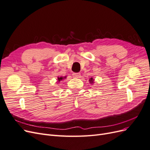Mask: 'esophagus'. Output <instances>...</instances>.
Masks as SVG:
<instances>
[{
	"mask_svg": "<svg viewBox=\"0 0 150 150\" xmlns=\"http://www.w3.org/2000/svg\"><path fill=\"white\" fill-rule=\"evenodd\" d=\"M72 76L74 77V78H79L81 76V74L80 73H73L72 74Z\"/></svg>",
	"mask_w": 150,
	"mask_h": 150,
	"instance_id": "1",
	"label": "esophagus"
}]
</instances>
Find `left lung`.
Wrapping results in <instances>:
<instances>
[{
    "label": "left lung",
    "instance_id": "left-lung-1",
    "mask_svg": "<svg viewBox=\"0 0 150 150\" xmlns=\"http://www.w3.org/2000/svg\"><path fill=\"white\" fill-rule=\"evenodd\" d=\"M89 82L91 84H93L94 83V79L93 78H91L90 79H89Z\"/></svg>",
    "mask_w": 150,
    "mask_h": 150
}]
</instances>
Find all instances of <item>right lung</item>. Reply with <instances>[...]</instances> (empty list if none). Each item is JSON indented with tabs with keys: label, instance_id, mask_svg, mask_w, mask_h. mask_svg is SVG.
Returning a JSON list of instances; mask_svg holds the SVG:
<instances>
[{
	"label": "right lung",
	"instance_id": "1",
	"mask_svg": "<svg viewBox=\"0 0 150 150\" xmlns=\"http://www.w3.org/2000/svg\"><path fill=\"white\" fill-rule=\"evenodd\" d=\"M66 78V77H64V78H62V77H60V78H59V77H58L57 79H58V81H59H59H61V80H62L63 79H64V78Z\"/></svg>",
	"mask_w": 150,
	"mask_h": 150
}]
</instances>
